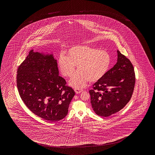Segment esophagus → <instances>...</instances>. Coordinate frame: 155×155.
<instances>
[{
  "instance_id": "esophagus-1",
  "label": "esophagus",
  "mask_w": 155,
  "mask_h": 155,
  "mask_svg": "<svg viewBox=\"0 0 155 155\" xmlns=\"http://www.w3.org/2000/svg\"><path fill=\"white\" fill-rule=\"evenodd\" d=\"M75 92H76V94H80V92H82V90L80 89H75Z\"/></svg>"
}]
</instances>
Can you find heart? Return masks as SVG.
Listing matches in <instances>:
<instances>
[{"instance_id": "1", "label": "heart", "mask_w": 155, "mask_h": 155, "mask_svg": "<svg viewBox=\"0 0 155 155\" xmlns=\"http://www.w3.org/2000/svg\"><path fill=\"white\" fill-rule=\"evenodd\" d=\"M110 64V56L106 51L85 45L73 46L66 56L61 55L58 60L60 71L65 77L72 76L77 66L78 71L69 81L70 85L76 89L84 87L88 81H99L107 73Z\"/></svg>"}]
</instances>
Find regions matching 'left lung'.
<instances>
[{"instance_id":"obj_1","label":"left lung","mask_w":155,"mask_h":155,"mask_svg":"<svg viewBox=\"0 0 155 155\" xmlns=\"http://www.w3.org/2000/svg\"><path fill=\"white\" fill-rule=\"evenodd\" d=\"M135 84L134 66L117 50L116 64L89 91L96 114L107 117L123 109L131 98Z\"/></svg>"}]
</instances>
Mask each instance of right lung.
<instances>
[{"label": "right lung", "instance_id": "right-lung-1", "mask_svg": "<svg viewBox=\"0 0 155 155\" xmlns=\"http://www.w3.org/2000/svg\"><path fill=\"white\" fill-rule=\"evenodd\" d=\"M17 87L20 97L35 115L45 120L58 121L68 114L75 93L59 76L53 54L30 51L17 71Z\"/></svg>", "mask_w": 155, "mask_h": 155}]
</instances>
